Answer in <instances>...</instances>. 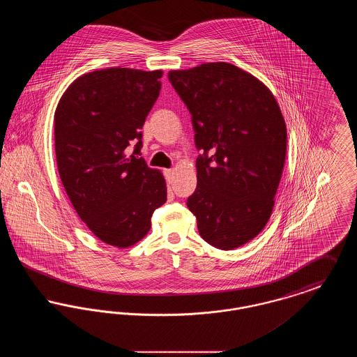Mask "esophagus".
Returning a JSON list of instances; mask_svg holds the SVG:
<instances>
[{"label":"esophagus","mask_w":357,"mask_h":357,"mask_svg":"<svg viewBox=\"0 0 357 357\" xmlns=\"http://www.w3.org/2000/svg\"><path fill=\"white\" fill-rule=\"evenodd\" d=\"M163 174H165V178H166V182L170 185L172 183V181H174V170L172 169H169V170L163 171Z\"/></svg>","instance_id":"1"}]
</instances>
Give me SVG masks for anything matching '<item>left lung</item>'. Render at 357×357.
Returning a JSON list of instances; mask_svg holds the SVG:
<instances>
[{"mask_svg": "<svg viewBox=\"0 0 357 357\" xmlns=\"http://www.w3.org/2000/svg\"><path fill=\"white\" fill-rule=\"evenodd\" d=\"M191 114L197 188L187 199L201 237L231 250L269 221L287 156V126L272 92L227 63L170 70Z\"/></svg>", "mask_w": 357, "mask_h": 357, "instance_id": "8db88e82", "label": "left lung"}]
</instances>
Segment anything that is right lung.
<instances>
[{"label": "right lung", "mask_w": 357, "mask_h": 357, "mask_svg": "<svg viewBox=\"0 0 357 357\" xmlns=\"http://www.w3.org/2000/svg\"><path fill=\"white\" fill-rule=\"evenodd\" d=\"M162 75L130 68L85 73L69 85L54 112L63 186L88 229L112 246L140 241L151 227L153 211L167 201L162 172L136 156Z\"/></svg>", "instance_id": "obj_1"}]
</instances>
